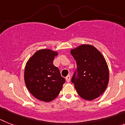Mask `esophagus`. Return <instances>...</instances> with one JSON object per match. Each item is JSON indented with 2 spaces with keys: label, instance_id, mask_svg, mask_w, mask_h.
<instances>
[{
  "label": "esophagus",
  "instance_id": "1",
  "mask_svg": "<svg viewBox=\"0 0 125 125\" xmlns=\"http://www.w3.org/2000/svg\"><path fill=\"white\" fill-rule=\"evenodd\" d=\"M66 81H67V82H69L70 81V75H67V77H66Z\"/></svg>",
  "mask_w": 125,
  "mask_h": 125
}]
</instances>
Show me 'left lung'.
Segmentation results:
<instances>
[{
	"label": "left lung",
	"mask_w": 125,
	"mask_h": 125,
	"mask_svg": "<svg viewBox=\"0 0 125 125\" xmlns=\"http://www.w3.org/2000/svg\"><path fill=\"white\" fill-rule=\"evenodd\" d=\"M70 53L77 63L72 82L78 94L88 101L99 97L109 82V69L104 57L91 44H82Z\"/></svg>",
	"instance_id": "obj_1"
}]
</instances>
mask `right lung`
Masks as SVG:
<instances>
[{
  "label": "right lung",
  "instance_id": "right-lung-1",
  "mask_svg": "<svg viewBox=\"0 0 125 125\" xmlns=\"http://www.w3.org/2000/svg\"><path fill=\"white\" fill-rule=\"evenodd\" d=\"M58 55L50 49L37 51L27 62L24 69V82L34 97L40 101L50 102L62 89L65 79L53 62Z\"/></svg>",
  "mask_w": 125,
  "mask_h": 125
}]
</instances>
